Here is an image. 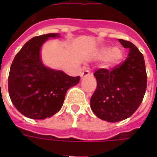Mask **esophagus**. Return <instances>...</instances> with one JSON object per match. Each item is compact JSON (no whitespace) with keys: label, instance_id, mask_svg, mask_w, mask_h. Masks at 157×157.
Returning <instances> with one entry per match:
<instances>
[{"label":"esophagus","instance_id":"esophagus-1","mask_svg":"<svg viewBox=\"0 0 157 157\" xmlns=\"http://www.w3.org/2000/svg\"><path fill=\"white\" fill-rule=\"evenodd\" d=\"M90 75H91V72H90V71L87 70V69H84V70H83V71L82 72V74H81V77H82V78H84V77L89 76Z\"/></svg>","mask_w":157,"mask_h":157}]
</instances>
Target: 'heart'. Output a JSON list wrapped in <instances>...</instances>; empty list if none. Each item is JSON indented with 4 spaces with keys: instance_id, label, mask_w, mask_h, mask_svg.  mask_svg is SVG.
Masks as SVG:
<instances>
[{
    "instance_id": "heart-1",
    "label": "heart",
    "mask_w": 157,
    "mask_h": 157,
    "mask_svg": "<svg viewBox=\"0 0 157 157\" xmlns=\"http://www.w3.org/2000/svg\"><path fill=\"white\" fill-rule=\"evenodd\" d=\"M100 58L105 59L108 66H115L118 65L124 58V50L121 47H102L98 51Z\"/></svg>"
}]
</instances>
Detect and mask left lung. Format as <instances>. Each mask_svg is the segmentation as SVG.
Segmentation results:
<instances>
[{"mask_svg":"<svg viewBox=\"0 0 157 157\" xmlns=\"http://www.w3.org/2000/svg\"><path fill=\"white\" fill-rule=\"evenodd\" d=\"M118 41L129 48L128 57L112 70L99 69L94 73L97 88L90 101L95 115L108 122L130 117L140 105L147 85L143 55L131 42Z\"/></svg>","mask_w":157,"mask_h":157,"instance_id":"1","label":"left lung"}]
</instances>
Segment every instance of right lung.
<instances>
[{
    "mask_svg": "<svg viewBox=\"0 0 157 157\" xmlns=\"http://www.w3.org/2000/svg\"><path fill=\"white\" fill-rule=\"evenodd\" d=\"M59 37V33H48L33 38L22 46L11 65L10 98L16 109L29 118L44 119L58 113L67 90L80 82V76H70L42 62V45L49 38Z\"/></svg>",
    "mask_w": 157,
    "mask_h": 157,
    "instance_id": "right-lung-1",
    "label": "right lung"
}]
</instances>
